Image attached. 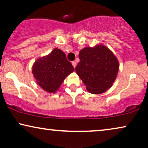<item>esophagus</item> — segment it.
<instances>
[{
	"label": "esophagus",
	"mask_w": 148,
	"mask_h": 148,
	"mask_svg": "<svg viewBox=\"0 0 148 148\" xmlns=\"http://www.w3.org/2000/svg\"><path fill=\"white\" fill-rule=\"evenodd\" d=\"M72 66H74V68H76V62H74V61L72 62Z\"/></svg>",
	"instance_id": "obj_1"
}]
</instances>
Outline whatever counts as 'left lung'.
<instances>
[{
	"mask_svg": "<svg viewBox=\"0 0 148 148\" xmlns=\"http://www.w3.org/2000/svg\"><path fill=\"white\" fill-rule=\"evenodd\" d=\"M76 72L90 93L100 94L113 85L119 70L116 56L106 46L86 47L79 54Z\"/></svg>",
	"mask_w": 148,
	"mask_h": 148,
	"instance_id": "obj_1",
	"label": "left lung"
}]
</instances>
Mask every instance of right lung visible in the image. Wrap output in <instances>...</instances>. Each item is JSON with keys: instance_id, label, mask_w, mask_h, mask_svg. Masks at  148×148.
Returning a JSON list of instances; mask_svg holds the SVG:
<instances>
[{"instance_id": "add662e5", "label": "right lung", "mask_w": 148, "mask_h": 148, "mask_svg": "<svg viewBox=\"0 0 148 148\" xmlns=\"http://www.w3.org/2000/svg\"><path fill=\"white\" fill-rule=\"evenodd\" d=\"M74 70L65 53L56 48L49 54L34 62L32 72L40 87L49 93H56L64 79Z\"/></svg>"}]
</instances>
